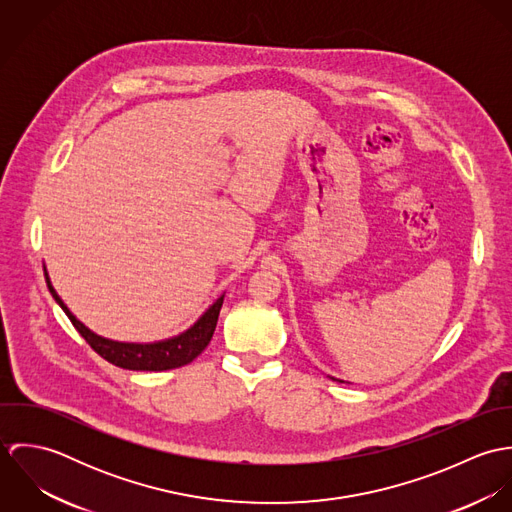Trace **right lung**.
I'll list each match as a JSON object with an SVG mask.
<instances>
[{
    "label": "right lung",
    "instance_id": "add662e5",
    "mask_svg": "<svg viewBox=\"0 0 512 512\" xmlns=\"http://www.w3.org/2000/svg\"><path fill=\"white\" fill-rule=\"evenodd\" d=\"M45 280H47L49 292L55 297V301L63 307V311L71 319L74 329L84 337V341L108 363L120 366V368H128V370H155L157 372V370H169V368L189 365L211 343L217 321H219L222 299H224V295H220L219 299L207 309V313L179 337L159 341V343H149V345L118 343V341L104 339V337L92 333L90 329H86L69 311V307L63 303V299L53 290L47 274H45Z\"/></svg>",
    "mask_w": 512,
    "mask_h": 512
}]
</instances>
